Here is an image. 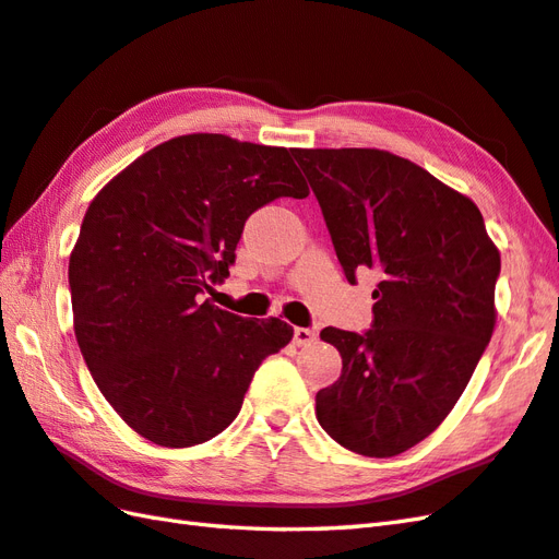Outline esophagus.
Here are the masks:
<instances>
[{"instance_id": "34e87169", "label": "esophagus", "mask_w": 559, "mask_h": 559, "mask_svg": "<svg viewBox=\"0 0 559 559\" xmlns=\"http://www.w3.org/2000/svg\"><path fill=\"white\" fill-rule=\"evenodd\" d=\"M318 342V334L312 330H306V326H296L294 330V344L296 346H310Z\"/></svg>"}]
</instances>
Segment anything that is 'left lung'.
Masks as SVG:
<instances>
[{
    "label": "left lung",
    "instance_id": "1",
    "mask_svg": "<svg viewBox=\"0 0 559 559\" xmlns=\"http://www.w3.org/2000/svg\"><path fill=\"white\" fill-rule=\"evenodd\" d=\"M348 282L382 277L372 330L324 326L342 377L318 391L320 427L353 453L393 457L453 411L496 326L500 253L476 203L382 148H292Z\"/></svg>",
    "mask_w": 559,
    "mask_h": 559
}]
</instances>
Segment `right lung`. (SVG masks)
Here are the masks:
<instances>
[{"instance_id": "1", "label": "right lung", "mask_w": 559, "mask_h": 559, "mask_svg": "<svg viewBox=\"0 0 559 559\" xmlns=\"http://www.w3.org/2000/svg\"><path fill=\"white\" fill-rule=\"evenodd\" d=\"M308 185L284 146L197 132L148 148L92 199L68 261L80 353L104 399L146 441L187 448L239 415L253 372L287 346L203 292L223 282L247 217Z\"/></svg>"}]
</instances>
